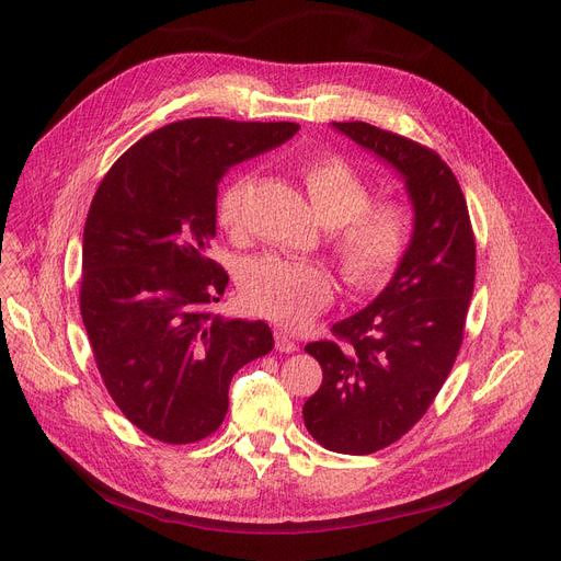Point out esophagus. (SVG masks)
<instances>
[{"label": "esophagus", "instance_id": "obj_1", "mask_svg": "<svg viewBox=\"0 0 561 561\" xmlns=\"http://www.w3.org/2000/svg\"><path fill=\"white\" fill-rule=\"evenodd\" d=\"M275 347L279 352H284V355H290V352L298 350V343L288 336V332L279 330V332H275Z\"/></svg>", "mask_w": 561, "mask_h": 561}]
</instances>
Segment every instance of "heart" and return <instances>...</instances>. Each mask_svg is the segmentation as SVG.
I'll list each match as a JSON object with an SVG mask.
<instances>
[{
    "label": "heart",
    "mask_w": 561,
    "mask_h": 561,
    "mask_svg": "<svg viewBox=\"0 0 561 561\" xmlns=\"http://www.w3.org/2000/svg\"><path fill=\"white\" fill-rule=\"evenodd\" d=\"M300 176L318 218L332 225L330 250L343 282L352 290L385 286L404 261L414 216L393 197L370 202L366 176L339 154L311 157L300 165ZM250 174H233L218 191L216 225L236 233L243 225ZM248 307L282 328L302 330L334 300L332 275L318 263L261 256L248 263L241 279Z\"/></svg>",
    "instance_id": "b5f03b06"
}]
</instances>
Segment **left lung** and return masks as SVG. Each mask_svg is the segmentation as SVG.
Instances as JSON below:
<instances>
[{
    "label": "left lung",
    "mask_w": 561,
    "mask_h": 561,
    "mask_svg": "<svg viewBox=\"0 0 561 561\" xmlns=\"http://www.w3.org/2000/svg\"><path fill=\"white\" fill-rule=\"evenodd\" d=\"M389 161L414 202V236L389 286L305 350L322 368L305 402L322 448L370 455L414 427L448 379L476 286V233L450 165L430 147L368 123H334Z\"/></svg>",
    "instance_id": "obj_1"
}]
</instances>
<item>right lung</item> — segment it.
<instances>
[{"label": "right lung", "mask_w": 561, "mask_h": 561, "mask_svg": "<svg viewBox=\"0 0 561 561\" xmlns=\"http://www.w3.org/2000/svg\"><path fill=\"white\" fill-rule=\"evenodd\" d=\"M298 129L227 117L170 123L134 142L95 191L81 250L83 328L117 409L161 444L214 434L233 373L275 345L263 320L211 311L229 277L209 250L227 168Z\"/></svg>", "instance_id": "1"}]
</instances>
